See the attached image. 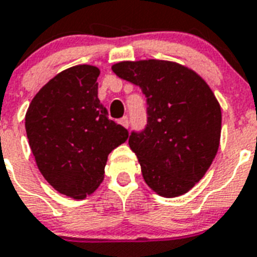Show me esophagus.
<instances>
[{
  "label": "esophagus",
  "mask_w": 257,
  "mask_h": 257,
  "mask_svg": "<svg viewBox=\"0 0 257 257\" xmlns=\"http://www.w3.org/2000/svg\"><path fill=\"white\" fill-rule=\"evenodd\" d=\"M119 123L127 128V127H128V124H130V119H128V116H122V118L119 119Z\"/></svg>",
  "instance_id": "obj_1"
}]
</instances>
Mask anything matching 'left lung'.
I'll return each instance as SVG.
<instances>
[{"mask_svg": "<svg viewBox=\"0 0 257 257\" xmlns=\"http://www.w3.org/2000/svg\"><path fill=\"white\" fill-rule=\"evenodd\" d=\"M111 69L146 95L147 124L128 138L144 181L168 198L189 192L219 147L222 113L211 89L196 72L172 61H122Z\"/></svg>", "mask_w": 257, "mask_h": 257, "instance_id": "obj_1", "label": "left lung"}]
</instances>
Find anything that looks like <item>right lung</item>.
<instances>
[{"label":"right lung","instance_id":"right-lung-1","mask_svg":"<svg viewBox=\"0 0 257 257\" xmlns=\"http://www.w3.org/2000/svg\"><path fill=\"white\" fill-rule=\"evenodd\" d=\"M98 76L93 65L68 68L40 89L26 113L27 139L40 173L76 200L98 188L107 156L128 138L99 102Z\"/></svg>","mask_w":257,"mask_h":257}]
</instances>
